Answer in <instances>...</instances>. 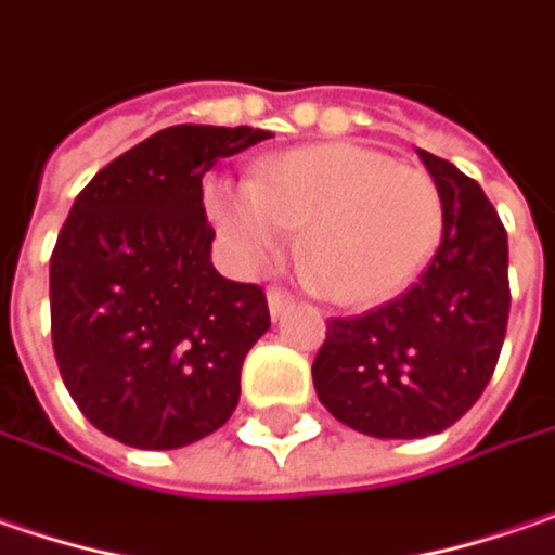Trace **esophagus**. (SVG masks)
Returning <instances> with one entry per match:
<instances>
[{
  "label": "esophagus",
  "mask_w": 555,
  "mask_h": 555,
  "mask_svg": "<svg viewBox=\"0 0 555 555\" xmlns=\"http://www.w3.org/2000/svg\"><path fill=\"white\" fill-rule=\"evenodd\" d=\"M267 304H270V317L279 320V317L295 304V298H292V295H285L282 288H270V292H267Z\"/></svg>",
  "instance_id": "esophagus-1"
}]
</instances>
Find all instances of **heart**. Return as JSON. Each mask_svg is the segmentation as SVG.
<instances>
[{"label":"heart","instance_id":"1","mask_svg":"<svg viewBox=\"0 0 555 555\" xmlns=\"http://www.w3.org/2000/svg\"><path fill=\"white\" fill-rule=\"evenodd\" d=\"M207 210L245 267L276 260L307 227L313 279L341 304L395 298L444 232V198L428 170L350 142L270 157L251 182H210Z\"/></svg>","mask_w":555,"mask_h":555}]
</instances>
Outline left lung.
<instances>
[{"mask_svg":"<svg viewBox=\"0 0 555 555\" xmlns=\"http://www.w3.org/2000/svg\"><path fill=\"white\" fill-rule=\"evenodd\" d=\"M444 198V232L420 282L363 317H335L313 388L338 422L373 438H425L472 410L509 320V245L481 185L422 152Z\"/></svg>","mask_w":555,"mask_h":555,"instance_id":"8db88e82","label":"left lung"}]
</instances>
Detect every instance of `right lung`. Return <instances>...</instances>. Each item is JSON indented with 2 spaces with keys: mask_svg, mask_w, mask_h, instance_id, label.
Instances as JSON below:
<instances>
[{
  "mask_svg": "<svg viewBox=\"0 0 555 555\" xmlns=\"http://www.w3.org/2000/svg\"><path fill=\"white\" fill-rule=\"evenodd\" d=\"M263 139L254 127H167L102 167L61 227L55 360L80 413L120 444L202 441L238 403L270 307L260 285L214 270L202 177Z\"/></svg>",
  "mask_w": 555,
  "mask_h": 555,
  "instance_id": "1",
  "label": "right lung"
}]
</instances>
